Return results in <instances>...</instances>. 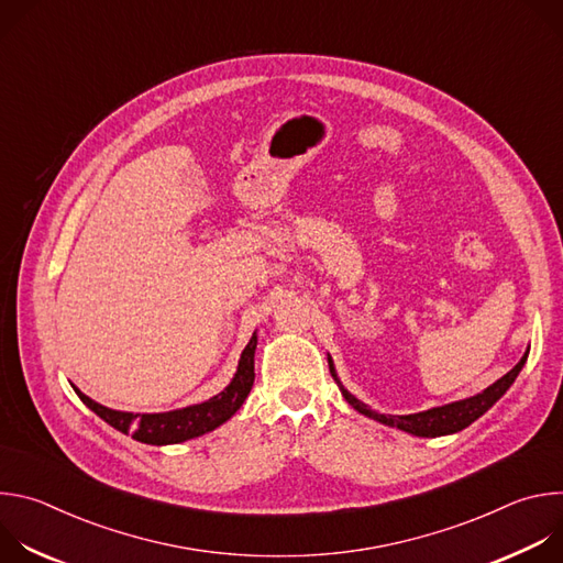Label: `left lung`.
I'll return each instance as SVG.
<instances>
[{"label":"left lung","mask_w":563,"mask_h":563,"mask_svg":"<svg viewBox=\"0 0 563 563\" xmlns=\"http://www.w3.org/2000/svg\"><path fill=\"white\" fill-rule=\"evenodd\" d=\"M526 358H528V352L521 356V361L508 374H504L499 380H495L488 389H484V391L476 394V396H470L465 400H456V404H450V406H443V408H432L428 412L406 415V417H385V415H378V412L369 410L365 404H361L358 398H354L339 383V378L334 374V367H332V358H330V372L336 378V383H339V387H341L347 404L354 410H358L361 415H365V417H369V419H374L378 423H385L389 428H398V430H404V432H410L415 437H443V434H454V432L467 428L481 415H486L497 404V400L506 394V389L515 383V378L521 372Z\"/></svg>","instance_id":"left-lung-1"}]
</instances>
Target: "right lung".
I'll list each match as a JSON object with an SVG mask.
<instances>
[{
	"label": "right lung",
	"instance_id": "add662e5",
	"mask_svg": "<svg viewBox=\"0 0 563 563\" xmlns=\"http://www.w3.org/2000/svg\"><path fill=\"white\" fill-rule=\"evenodd\" d=\"M254 352H256V336H252V341L243 350V356H240V363H238V372L233 380L227 385V389L205 400V404H198L185 410H174L163 415H131V412H118V410L104 408L79 389H75V394L82 398V404L91 408L100 419H104L109 426H113L124 434L131 432L135 441H142L148 445L183 443L187 439L216 430L245 404V398L250 396L256 378Z\"/></svg>",
	"mask_w": 563,
	"mask_h": 563
}]
</instances>
